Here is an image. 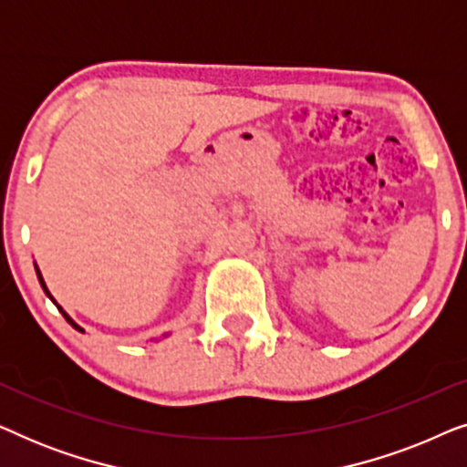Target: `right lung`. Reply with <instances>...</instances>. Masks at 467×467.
<instances>
[{"label": "right lung", "mask_w": 467, "mask_h": 467, "mask_svg": "<svg viewBox=\"0 0 467 467\" xmlns=\"http://www.w3.org/2000/svg\"><path fill=\"white\" fill-rule=\"evenodd\" d=\"M36 272H37V278H40V285H42V289H44V291H47V296L50 297V293H48V289H47V285H44V280H42V276H40V270H36ZM50 299H53V297H50ZM53 302H55V299H53ZM59 310H61V308H59ZM61 312H63V310H61ZM63 317H66V321H67L69 325H72V327H74V329H78V331H82V329L78 327V325H76V323L72 321V318H69V317L66 315V312H63Z\"/></svg>", "instance_id": "add662e5"}]
</instances>
